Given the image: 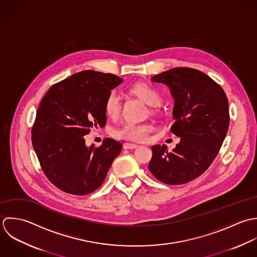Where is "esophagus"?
<instances>
[{
  "mask_svg": "<svg viewBox=\"0 0 257 257\" xmlns=\"http://www.w3.org/2000/svg\"><path fill=\"white\" fill-rule=\"evenodd\" d=\"M123 148H124V149L132 150V149H136V148H138V145L133 144V143H124V144H123Z\"/></svg>",
  "mask_w": 257,
  "mask_h": 257,
  "instance_id": "1",
  "label": "esophagus"
}]
</instances>
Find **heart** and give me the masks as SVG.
Returning a JSON list of instances; mask_svg holds the SVG:
<instances>
[{"mask_svg":"<svg viewBox=\"0 0 257 257\" xmlns=\"http://www.w3.org/2000/svg\"><path fill=\"white\" fill-rule=\"evenodd\" d=\"M129 91L131 94L137 96L141 100L150 106H155L152 111L155 112L156 106H158L162 101V93L161 91L148 82H137L130 86ZM103 109L105 114L110 118H115L118 116L120 112V101L119 97L114 91H110L104 99ZM153 130L152 125L148 123L136 124L132 122H126L119 128L113 131V135L116 138L129 140V141H136V142H143L146 141L148 138L149 133Z\"/></svg>","mask_w":257,"mask_h":257,"instance_id":"heart-1","label":"heart"}]
</instances>
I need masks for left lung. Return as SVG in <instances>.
<instances>
[{"label":"left lung","instance_id":"1","mask_svg":"<svg viewBox=\"0 0 257 257\" xmlns=\"http://www.w3.org/2000/svg\"><path fill=\"white\" fill-rule=\"evenodd\" d=\"M175 98L171 131L181 138L172 152L154 145L149 170L167 185H182L201 176L218 153L229 125L227 97L214 80L190 67H176L152 77Z\"/></svg>","mask_w":257,"mask_h":257}]
</instances>
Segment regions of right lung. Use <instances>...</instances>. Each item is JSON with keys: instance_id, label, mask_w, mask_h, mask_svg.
Returning a JSON list of instances; mask_svg holds the SVG:
<instances>
[{"instance_id": "right-lung-1", "label": "right lung", "mask_w": 257, "mask_h": 257, "mask_svg": "<svg viewBox=\"0 0 257 257\" xmlns=\"http://www.w3.org/2000/svg\"><path fill=\"white\" fill-rule=\"evenodd\" d=\"M122 79L111 73L84 70L49 89L32 129V143L47 178L59 190L76 196L102 185L121 143L106 138L89 148L84 135L106 124L104 99Z\"/></svg>"}]
</instances>
